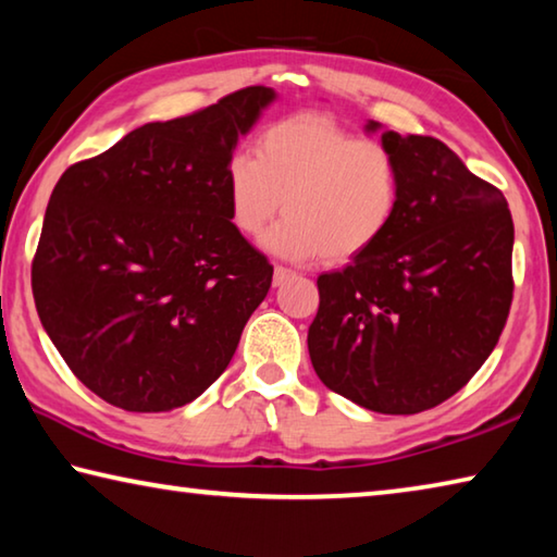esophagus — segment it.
Wrapping results in <instances>:
<instances>
[{
    "label": "esophagus",
    "instance_id": "esophagus-1",
    "mask_svg": "<svg viewBox=\"0 0 557 557\" xmlns=\"http://www.w3.org/2000/svg\"><path fill=\"white\" fill-rule=\"evenodd\" d=\"M289 277H295V272H292L289 268H282V265H275V275H272V282H275V287L285 285V282Z\"/></svg>",
    "mask_w": 557,
    "mask_h": 557
}]
</instances>
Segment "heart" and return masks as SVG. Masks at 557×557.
<instances>
[{"label":"heart","instance_id":"b5f03b06","mask_svg":"<svg viewBox=\"0 0 557 557\" xmlns=\"http://www.w3.org/2000/svg\"><path fill=\"white\" fill-rule=\"evenodd\" d=\"M225 196L233 225L250 238L285 209L262 238L275 256L348 262L391 231L403 169L379 139L356 137L329 115L299 112L262 129L256 157L228 159Z\"/></svg>","mask_w":557,"mask_h":557}]
</instances>
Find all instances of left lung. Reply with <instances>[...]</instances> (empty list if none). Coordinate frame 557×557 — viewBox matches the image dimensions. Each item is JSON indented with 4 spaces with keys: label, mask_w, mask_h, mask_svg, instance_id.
Listing matches in <instances>:
<instances>
[{
    "label": "left lung",
    "mask_w": 557,
    "mask_h": 557,
    "mask_svg": "<svg viewBox=\"0 0 557 557\" xmlns=\"http://www.w3.org/2000/svg\"><path fill=\"white\" fill-rule=\"evenodd\" d=\"M381 143L403 169L400 211L371 250L319 275L307 346L329 391L414 414L465 388L494 351L513 299V221L504 194L440 139L383 129Z\"/></svg>",
    "instance_id": "obj_1"
}]
</instances>
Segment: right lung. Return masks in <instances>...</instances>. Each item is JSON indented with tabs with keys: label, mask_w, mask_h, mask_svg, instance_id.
Segmentation results:
<instances>
[{
	"label": "right lung",
	"mask_w": 557,
	"mask_h": 557,
	"mask_svg": "<svg viewBox=\"0 0 557 557\" xmlns=\"http://www.w3.org/2000/svg\"><path fill=\"white\" fill-rule=\"evenodd\" d=\"M275 90L147 122L55 184L36 312L75 379L129 412L191 403L228 369L272 265L235 228L225 164Z\"/></svg>",
	"instance_id": "1"
}]
</instances>
